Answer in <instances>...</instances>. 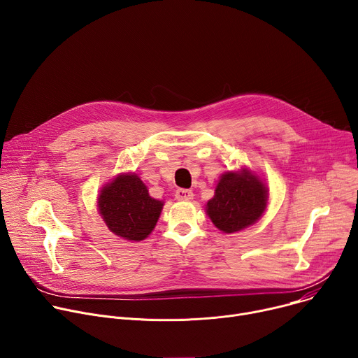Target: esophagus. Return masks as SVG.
Segmentation results:
<instances>
[{"label":"esophagus","instance_id":"esophagus-1","mask_svg":"<svg viewBox=\"0 0 358 358\" xmlns=\"http://www.w3.org/2000/svg\"><path fill=\"white\" fill-rule=\"evenodd\" d=\"M176 198L178 199V201H189V199H192L194 198V192L191 191V189H177V192H176Z\"/></svg>","mask_w":358,"mask_h":358}]
</instances>
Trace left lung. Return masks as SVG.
<instances>
[{
    "label": "left lung",
    "mask_w": 358,
    "mask_h": 358,
    "mask_svg": "<svg viewBox=\"0 0 358 358\" xmlns=\"http://www.w3.org/2000/svg\"><path fill=\"white\" fill-rule=\"evenodd\" d=\"M269 189L258 174L246 167L225 171L207 202L206 213L224 234L239 232L258 222L268 207Z\"/></svg>",
    "instance_id": "1"
}]
</instances>
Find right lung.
Listing matches in <instances>:
<instances>
[{
	"label": "right lung",
	"mask_w": 358,
	"mask_h": 358,
	"mask_svg": "<svg viewBox=\"0 0 358 358\" xmlns=\"http://www.w3.org/2000/svg\"><path fill=\"white\" fill-rule=\"evenodd\" d=\"M164 201L152 198L136 173H120L100 188L97 211L115 235L140 242L145 239L160 218Z\"/></svg>",
	"instance_id": "1"
}]
</instances>
